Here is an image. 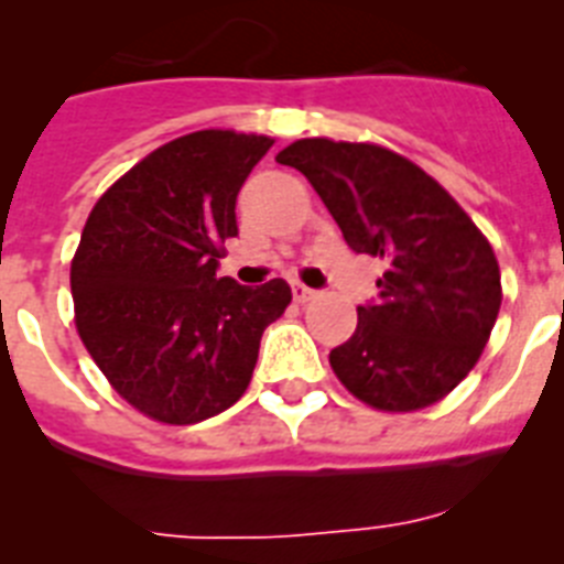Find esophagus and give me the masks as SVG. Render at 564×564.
I'll list each match as a JSON object with an SVG mask.
<instances>
[{
	"label": "esophagus",
	"instance_id": "1",
	"mask_svg": "<svg viewBox=\"0 0 564 564\" xmlns=\"http://www.w3.org/2000/svg\"><path fill=\"white\" fill-rule=\"evenodd\" d=\"M313 296H316V291H313V288L302 285V282H293V299H296V302H311Z\"/></svg>",
	"mask_w": 564,
	"mask_h": 564
}]
</instances>
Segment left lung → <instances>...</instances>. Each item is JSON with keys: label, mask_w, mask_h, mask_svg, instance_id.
<instances>
[{"label": "left lung", "mask_w": 564, "mask_h": 564, "mask_svg": "<svg viewBox=\"0 0 564 564\" xmlns=\"http://www.w3.org/2000/svg\"><path fill=\"white\" fill-rule=\"evenodd\" d=\"M305 174L344 242L383 259L378 299L358 305L336 350L338 381L376 410L441 401L475 367L500 313V268L452 194L415 163L372 147L305 138L276 154Z\"/></svg>", "instance_id": "1"}]
</instances>
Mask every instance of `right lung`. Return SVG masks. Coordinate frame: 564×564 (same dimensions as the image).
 <instances>
[{"label":"right lung","mask_w":564,"mask_h":564,"mask_svg":"<svg viewBox=\"0 0 564 564\" xmlns=\"http://www.w3.org/2000/svg\"><path fill=\"white\" fill-rule=\"evenodd\" d=\"M273 147L203 129L154 149L89 212L69 268L76 327L115 392L161 423H200L242 398L285 279L217 276L237 194Z\"/></svg>","instance_id":"obj_1"}]
</instances>
